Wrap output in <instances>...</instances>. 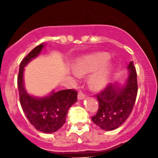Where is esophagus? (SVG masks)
<instances>
[{"mask_svg": "<svg viewBox=\"0 0 158 158\" xmlns=\"http://www.w3.org/2000/svg\"><path fill=\"white\" fill-rule=\"evenodd\" d=\"M85 93H84L83 92H82V91H79V93H78V99L79 100H81V99H84L85 98Z\"/></svg>", "mask_w": 158, "mask_h": 158, "instance_id": "esophagus-1", "label": "esophagus"}]
</instances>
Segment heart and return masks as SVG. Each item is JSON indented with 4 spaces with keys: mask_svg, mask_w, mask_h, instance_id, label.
<instances>
[{
    "mask_svg": "<svg viewBox=\"0 0 158 158\" xmlns=\"http://www.w3.org/2000/svg\"><path fill=\"white\" fill-rule=\"evenodd\" d=\"M109 54L106 52L84 57L78 61L76 64V71L79 74H85V73L95 71L104 66L109 60ZM107 78V71L102 70V71L98 72L91 78V85L94 89L102 88L106 85Z\"/></svg>",
    "mask_w": 158,
    "mask_h": 158,
    "instance_id": "b5f03b06",
    "label": "heart"
}]
</instances>
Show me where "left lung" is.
I'll list each match as a JSON object with an SVG mask.
<instances>
[{
	"mask_svg": "<svg viewBox=\"0 0 158 158\" xmlns=\"http://www.w3.org/2000/svg\"><path fill=\"white\" fill-rule=\"evenodd\" d=\"M128 68V79L123 87L110 84L95 95L98 102V109L92 121L104 131L120 127L133 110L138 94L137 72L133 61L130 62Z\"/></svg>",
	"mask_w": 158,
	"mask_h": 158,
	"instance_id": "obj_1",
	"label": "left lung"
}]
</instances>
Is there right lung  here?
Instances as JSON below:
<instances>
[{
	"label": "right lung",
	"mask_w": 158,
	"mask_h": 158,
	"mask_svg": "<svg viewBox=\"0 0 158 158\" xmlns=\"http://www.w3.org/2000/svg\"><path fill=\"white\" fill-rule=\"evenodd\" d=\"M43 48L44 44H40L22 60L17 76V86L22 109L30 124L36 130L49 134L56 131L66 123L68 110L77 101L78 93L74 89L52 92L45 98H35L27 93L23 87V67L32 59L37 56Z\"/></svg>",
	"instance_id": "right-lung-1"
}]
</instances>
